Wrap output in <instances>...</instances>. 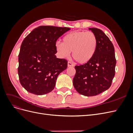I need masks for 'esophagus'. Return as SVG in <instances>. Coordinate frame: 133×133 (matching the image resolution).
<instances>
[{
  "instance_id": "esophagus-1",
  "label": "esophagus",
  "mask_w": 133,
  "mask_h": 133,
  "mask_svg": "<svg viewBox=\"0 0 133 133\" xmlns=\"http://www.w3.org/2000/svg\"><path fill=\"white\" fill-rule=\"evenodd\" d=\"M68 67L74 66V64H73V63L70 62H68Z\"/></svg>"
}]
</instances>
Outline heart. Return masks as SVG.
<instances>
[{
    "label": "heart",
    "mask_w": 133,
    "mask_h": 133,
    "mask_svg": "<svg viewBox=\"0 0 133 133\" xmlns=\"http://www.w3.org/2000/svg\"><path fill=\"white\" fill-rule=\"evenodd\" d=\"M98 40L91 31H75L66 34L63 43H57L55 49L60 57L67 58L70 52L76 62L84 64L90 62L97 48Z\"/></svg>",
    "instance_id": "obj_1"
}]
</instances>
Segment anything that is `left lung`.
Segmentation results:
<instances>
[{"label": "left lung", "mask_w": 133, "mask_h": 133, "mask_svg": "<svg viewBox=\"0 0 133 133\" xmlns=\"http://www.w3.org/2000/svg\"><path fill=\"white\" fill-rule=\"evenodd\" d=\"M98 40L93 58L88 63L76 65L73 85L79 94L87 96L97 95L108 90L115 76L116 59L113 44L104 32L89 28Z\"/></svg>", "instance_id": "left-lung-1"}]
</instances>
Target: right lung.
Segmentation results:
<instances>
[{
	"mask_svg": "<svg viewBox=\"0 0 133 133\" xmlns=\"http://www.w3.org/2000/svg\"><path fill=\"white\" fill-rule=\"evenodd\" d=\"M70 29L40 26L24 39L18 56V72L20 83L28 92L44 95L54 89L58 76L68 66L66 60L55 55L56 42Z\"/></svg>",
	"mask_w": 133,
	"mask_h": 133,
	"instance_id": "obj_1",
	"label": "right lung"
}]
</instances>
